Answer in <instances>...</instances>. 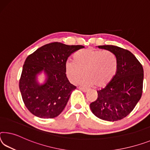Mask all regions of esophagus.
<instances>
[{
  "instance_id": "esophagus-1",
  "label": "esophagus",
  "mask_w": 150,
  "mask_h": 150,
  "mask_svg": "<svg viewBox=\"0 0 150 150\" xmlns=\"http://www.w3.org/2000/svg\"><path fill=\"white\" fill-rule=\"evenodd\" d=\"M79 89L81 90V91H83V92H87L88 91V89H87V88H85V87H79Z\"/></svg>"
}]
</instances>
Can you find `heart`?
Returning a JSON list of instances; mask_svg holds the SVG:
<instances>
[{
  "mask_svg": "<svg viewBox=\"0 0 150 150\" xmlns=\"http://www.w3.org/2000/svg\"><path fill=\"white\" fill-rule=\"evenodd\" d=\"M117 67L112 52L93 49H81L73 55V61L65 63V72L72 83H76L85 75L81 83L85 86H105L115 75Z\"/></svg>",
  "mask_w": 150,
  "mask_h": 150,
  "instance_id": "heart-1",
  "label": "heart"
}]
</instances>
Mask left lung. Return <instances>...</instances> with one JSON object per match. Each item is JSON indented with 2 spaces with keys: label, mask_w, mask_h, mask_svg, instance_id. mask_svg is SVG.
Here are the masks:
<instances>
[{
  "label": "left lung",
  "mask_w": 150,
  "mask_h": 150,
  "mask_svg": "<svg viewBox=\"0 0 150 150\" xmlns=\"http://www.w3.org/2000/svg\"><path fill=\"white\" fill-rule=\"evenodd\" d=\"M115 54L117 72L106 86L97 91V98L90 104L95 115L115 122L126 117L134 109L143 92V67L134 54L114 45H101Z\"/></svg>",
  "instance_id": "1"
}]
</instances>
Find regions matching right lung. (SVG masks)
Returning a JSON list of instances; mask_svg holds the SVG:
<instances>
[{"label": "right lung", "mask_w": 150, "mask_h": 150, "mask_svg": "<svg viewBox=\"0 0 150 150\" xmlns=\"http://www.w3.org/2000/svg\"><path fill=\"white\" fill-rule=\"evenodd\" d=\"M82 45H67L59 42L45 45L29 54L23 65L19 89L26 108L40 118H54L62 112L75 85L67 78L65 63L71 54ZM44 70L45 83L40 86L36 75Z\"/></svg>", "instance_id": "right-lung-1"}]
</instances>
